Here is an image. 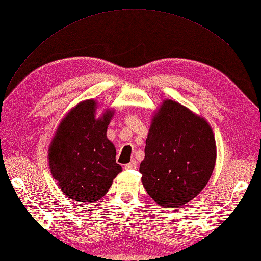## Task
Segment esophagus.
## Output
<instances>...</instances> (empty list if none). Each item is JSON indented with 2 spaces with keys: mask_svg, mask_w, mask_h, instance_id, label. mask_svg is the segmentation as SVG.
<instances>
[{
  "mask_svg": "<svg viewBox=\"0 0 261 261\" xmlns=\"http://www.w3.org/2000/svg\"><path fill=\"white\" fill-rule=\"evenodd\" d=\"M137 168V162L135 160H132L130 163L125 165V169H136Z\"/></svg>",
  "mask_w": 261,
  "mask_h": 261,
  "instance_id": "obj_1",
  "label": "esophagus"
}]
</instances>
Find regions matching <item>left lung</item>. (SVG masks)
<instances>
[{"label": "left lung", "instance_id": "1", "mask_svg": "<svg viewBox=\"0 0 261 261\" xmlns=\"http://www.w3.org/2000/svg\"><path fill=\"white\" fill-rule=\"evenodd\" d=\"M215 161L209 123L179 102L164 100L152 119L139 168L152 199L166 209L191 201L209 182Z\"/></svg>", "mask_w": 261, "mask_h": 261}]
</instances>
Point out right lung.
I'll return each instance as SVG.
<instances>
[{
	"mask_svg": "<svg viewBox=\"0 0 261 261\" xmlns=\"http://www.w3.org/2000/svg\"><path fill=\"white\" fill-rule=\"evenodd\" d=\"M95 109L93 99L72 108L60 123L48 153L52 176L63 194L78 202L99 200L122 171L106 135L113 111L96 119Z\"/></svg>",
	"mask_w": 261,
	"mask_h": 261,
	"instance_id": "add662e5",
	"label": "right lung"
}]
</instances>
